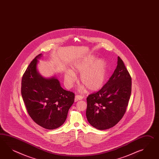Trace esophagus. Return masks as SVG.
Segmentation results:
<instances>
[{
    "instance_id": "esophagus-1",
    "label": "esophagus",
    "mask_w": 159,
    "mask_h": 159,
    "mask_svg": "<svg viewBox=\"0 0 159 159\" xmlns=\"http://www.w3.org/2000/svg\"><path fill=\"white\" fill-rule=\"evenodd\" d=\"M83 98V97L81 96V95H76L75 96V101H79V100H82Z\"/></svg>"
}]
</instances>
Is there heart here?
Returning <instances> with one entry per match:
<instances>
[{
  "mask_svg": "<svg viewBox=\"0 0 159 159\" xmlns=\"http://www.w3.org/2000/svg\"><path fill=\"white\" fill-rule=\"evenodd\" d=\"M72 71H66L65 82L68 87H71L76 80L74 73L80 74V81L89 90H97L105 84L107 77V65L102 59L96 60L93 55H89L75 63Z\"/></svg>",
  "mask_w": 159,
  "mask_h": 159,
  "instance_id": "1",
  "label": "heart"
}]
</instances>
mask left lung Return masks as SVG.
I'll use <instances>...</instances> for the list:
<instances>
[{
    "instance_id": "1",
    "label": "left lung",
    "mask_w": 159,
    "mask_h": 159,
    "mask_svg": "<svg viewBox=\"0 0 159 159\" xmlns=\"http://www.w3.org/2000/svg\"><path fill=\"white\" fill-rule=\"evenodd\" d=\"M117 63L107 82L87 98V118L99 130L108 129L118 124L126 111L131 95V76L120 57Z\"/></svg>"
}]
</instances>
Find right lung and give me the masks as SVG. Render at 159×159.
<instances>
[{"instance_id": "right-lung-1", "label": "right lung", "mask_w": 159, "mask_h": 159, "mask_svg": "<svg viewBox=\"0 0 159 159\" xmlns=\"http://www.w3.org/2000/svg\"><path fill=\"white\" fill-rule=\"evenodd\" d=\"M41 54L28 66L22 78L21 94L29 115L41 127L52 130L66 121L75 93L63 89L57 79H44L37 70Z\"/></svg>"}]
</instances>
